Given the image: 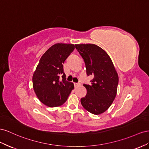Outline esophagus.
Wrapping results in <instances>:
<instances>
[{"label":"esophagus","instance_id":"1","mask_svg":"<svg viewBox=\"0 0 149 149\" xmlns=\"http://www.w3.org/2000/svg\"><path fill=\"white\" fill-rule=\"evenodd\" d=\"M80 85V84H79V83H74V86H75V87H78Z\"/></svg>","mask_w":149,"mask_h":149}]
</instances>
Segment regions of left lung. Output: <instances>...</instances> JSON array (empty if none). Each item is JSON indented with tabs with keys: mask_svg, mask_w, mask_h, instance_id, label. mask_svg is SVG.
I'll list each match as a JSON object with an SVG mask.
<instances>
[{
	"mask_svg": "<svg viewBox=\"0 0 149 149\" xmlns=\"http://www.w3.org/2000/svg\"><path fill=\"white\" fill-rule=\"evenodd\" d=\"M75 49L83 58L91 84H84L87 95L80 99L88 112L99 115L106 111L116 98L118 76L111 58L104 50L95 44H76Z\"/></svg>",
	"mask_w": 149,
	"mask_h": 149,
	"instance_id": "obj_1",
	"label": "left lung"
}]
</instances>
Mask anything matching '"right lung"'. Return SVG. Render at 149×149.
Segmentation results:
<instances>
[{
  "instance_id": "right-lung-1",
  "label": "right lung",
  "mask_w": 149,
  "mask_h": 149,
  "mask_svg": "<svg viewBox=\"0 0 149 149\" xmlns=\"http://www.w3.org/2000/svg\"><path fill=\"white\" fill-rule=\"evenodd\" d=\"M74 49V44H54L42 56L33 73V90L41 102L49 107L64 104L74 88L73 83L66 80L63 68V63ZM60 75H63L62 80Z\"/></svg>"
}]
</instances>
